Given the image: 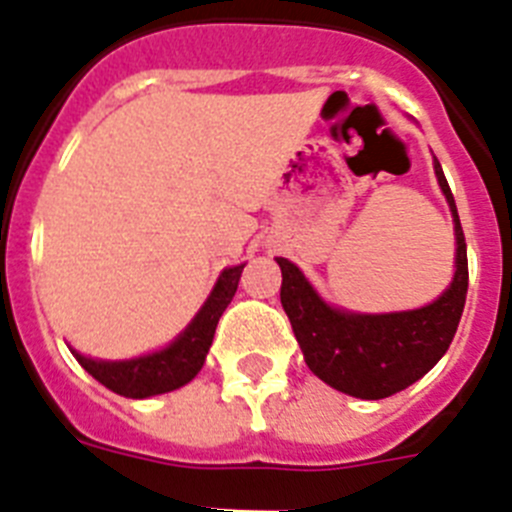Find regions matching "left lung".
<instances>
[{
    "label": "left lung",
    "instance_id": "1",
    "mask_svg": "<svg viewBox=\"0 0 512 512\" xmlns=\"http://www.w3.org/2000/svg\"><path fill=\"white\" fill-rule=\"evenodd\" d=\"M436 176L456 230V271L451 287L431 305L387 315H356L325 305L302 271L287 259L282 269V307L315 377L361 400H382L428 374L449 351L459 328L469 287L467 241L454 194L436 161Z\"/></svg>",
    "mask_w": 512,
    "mask_h": 512
}]
</instances>
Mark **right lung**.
<instances>
[{"mask_svg":"<svg viewBox=\"0 0 512 512\" xmlns=\"http://www.w3.org/2000/svg\"><path fill=\"white\" fill-rule=\"evenodd\" d=\"M243 266L246 264L225 269L220 274L205 307L197 312V318L189 323V328L184 330L182 336L176 338L171 346H166L164 351L130 361H94L76 354V361L97 382H102L107 390L117 392L122 397L143 400V397L179 390L187 382H192L202 369V364H205V356L212 346V336H215L217 320H220L225 307L233 300Z\"/></svg>","mask_w":512,"mask_h":512,"instance_id":"right-lung-1","label":"right lung"}]
</instances>
